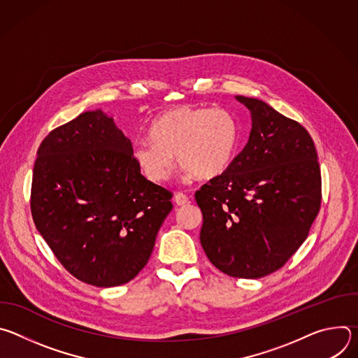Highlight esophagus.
Masks as SVG:
<instances>
[{
  "label": "esophagus",
  "mask_w": 358,
  "mask_h": 358,
  "mask_svg": "<svg viewBox=\"0 0 358 358\" xmlns=\"http://www.w3.org/2000/svg\"><path fill=\"white\" fill-rule=\"evenodd\" d=\"M189 201V198L184 194V192H176L174 194V202L177 203V206H185V203Z\"/></svg>",
  "instance_id": "esophagus-1"
}]
</instances>
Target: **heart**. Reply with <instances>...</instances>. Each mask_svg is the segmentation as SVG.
Wrapping results in <instances>:
<instances>
[{
	"label": "heart",
	"mask_w": 358,
	"mask_h": 358,
	"mask_svg": "<svg viewBox=\"0 0 358 358\" xmlns=\"http://www.w3.org/2000/svg\"><path fill=\"white\" fill-rule=\"evenodd\" d=\"M238 144V123L224 108L182 106L152 122L150 137L133 143L131 155L151 181L169 178L174 156L187 176L211 180L229 167Z\"/></svg>",
	"instance_id": "heart-1"
}]
</instances>
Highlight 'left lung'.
<instances>
[{
  "instance_id": "8db88e82",
  "label": "left lung",
  "mask_w": 358,
  "mask_h": 358,
  "mask_svg": "<svg viewBox=\"0 0 358 358\" xmlns=\"http://www.w3.org/2000/svg\"><path fill=\"white\" fill-rule=\"evenodd\" d=\"M252 116L246 145L195 192L201 245L225 275L258 279L280 269L320 211L322 174L309 131L265 101L236 96Z\"/></svg>"
}]
</instances>
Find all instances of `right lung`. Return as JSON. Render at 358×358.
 I'll list each match as a JSON object with an SVG mask.
<instances>
[{"instance_id": "right-lung-1", "label": "right lung", "mask_w": 358, "mask_h": 358, "mask_svg": "<svg viewBox=\"0 0 358 358\" xmlns=\"http://www.w3.org/2000/svg\"><path fill=\"white\" fill-rule=\"evenodd\" d=\"M31 213L62 266L97 287L130 282L148 262L173 194L144 178L113 117L85 112L41 143Z\"/></svg>"}]
</instances>
